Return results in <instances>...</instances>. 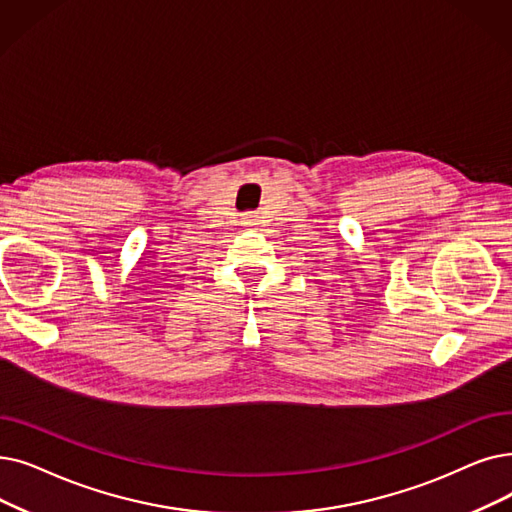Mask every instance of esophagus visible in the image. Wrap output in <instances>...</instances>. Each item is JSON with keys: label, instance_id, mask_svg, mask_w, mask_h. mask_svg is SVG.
Wrapping results in <instances>:
<instances>
[{"label": "esophagus", "instance_id": "esophagus-1", "mask_svg": "<svg viewBox=\"0 0 512 512\" xmlns=\"http://www.w3.org/2000/svg\"><path fill=\"white\" fill-rule=\"evenodd\" d=\"M242 219H244V224L247 226H255V221H257V213L255 211H247L242 215Z\"/></svg>", "mask_w": 512, "mask_h": 512}]
</instances>
